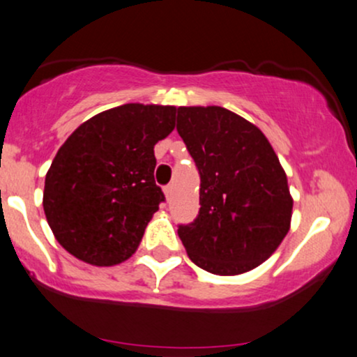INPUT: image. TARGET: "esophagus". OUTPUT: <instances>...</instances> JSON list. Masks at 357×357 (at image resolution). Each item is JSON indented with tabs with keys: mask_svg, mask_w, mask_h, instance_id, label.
Here are the masks:
<instances>
[{
	"mask_svg": "<svg viewBox=\"0 0 357 357\" xmlns=\"http://www.w3.org/2000/svg\"><path fill=\"white\" fill-rule=\"evenodd\" d=\"M174 192V186L173 184H168V186L165 188V194H166V199H171V196H173Z\"/></svg>",
	"mask_w": 357,
	"mask_h": 357,
	"instance_id": "1",
	"label": "esophagus"
}]
</instances>
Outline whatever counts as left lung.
<instances>
[{
  "label": "left lung",
  "mask_w": 357,
  "mask_h": 357,
  "mask_svg": "<svg viewBox=\"0 0 357 357\" xmlns=\"http://www.w3.org/2000/svg\"><path fill=\"white\" fill-rule=\"evenodd\" d=\"M179 137L201 176L199 214L179 225L189 259L214 275L259 267L290 231L293 199L272 145L222 107H179Z\"/></svg>",
  "instance_id": "8db88e82"
}]
</instances>
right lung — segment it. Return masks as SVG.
<instances>
[{
    "label": "right lung",
    "instance_id": "right-lung-1",
    "mask_svg": "<svg viewBox=\"0 0 357 357\" xmlns=\"http://www.w3.org/2000/svg\"><path fill=\"white\" fill-rule=\"evenodd\" d=\"M176 107L125 105L102 112L59 148L43 206L64 249L97 267L130 259L165 194L155 183V145L174 130Z\"/></svg>",
    "mask_w": 357,
    "mask_h": 357
}]
</instances>
